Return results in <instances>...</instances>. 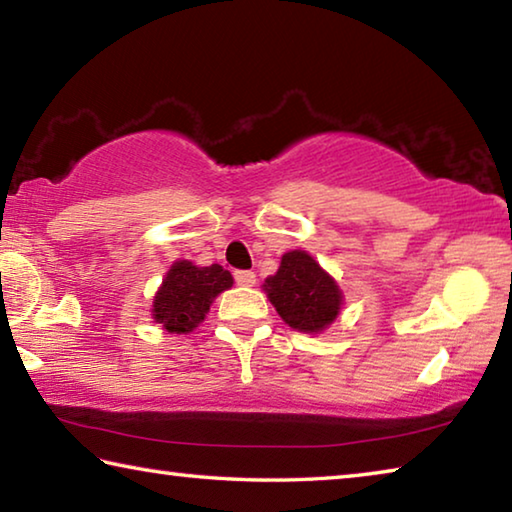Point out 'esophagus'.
<instances>
[{"label":"esophagus","mask_w":512,"mask_h":512,"mask_svg":"<svg viewBox=\"0 0 512 512\" xmlns=\"http://www.w3.org/2000/svg\"><path fill=\"white\" fill-rule=\"evenodd\" d=\"M235 280L241 287H255V273L253 271H237Z\"/></svg>","instance_id":"obj_1"}]
</instances>
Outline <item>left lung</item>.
Here are the masks:
<instances>
[{
	"mask_svg": "<svg viewBox=\"0 0 512 512\" xmlns=\"http://www.w3.org/2000/svg\"><path fill=\"white\" fill-rule=\"evenodd\" d=\"M262 289L284 323L305 334L325 332L343 307L339 282L300 248L282 255L280 268L266 277Z\"/></svg>",
	"mask_w": 512,
	"mask_h": 512,
	"instance_id": "1",
	"label": "left lung"
}]
</instances>
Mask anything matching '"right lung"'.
<instances>
[{"label": "right lung", "instance_id": "add662e5", "mask_svg": "<svg viewBox=\"0 0 512 512\" xmlns=\"http://www.w3.org/2000/svg\"><path fill=\"white\" fill-rule=\"evenodd\" d=\"M235 280L223 266H196L178 259L169 266L153 296L151 316L169 334H189L203 323L214 298L228 291Z\"/></svg>", "mask_w": 512, "mask_h": 512}]
</instances>
